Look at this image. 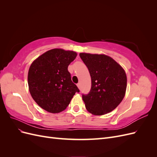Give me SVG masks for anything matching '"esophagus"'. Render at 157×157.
Returning <instances> with one entry per match:
<instances>
[{
  "label": "esophagus",
  "instance_id": "obj_1",
  "mask_svg": "<svg viewBox=\"0 0 157 157\" xmlns=\"http://www.w3.org/2000/svg\"><path fill=\"white\" fill-rule=\"evenodd\" d=\"M77 86H78V88L79 89H80V83H78V84H77Z\"/></svg>",
  "mask_w": 157,
  "mask_h": 157
}]
</instances>
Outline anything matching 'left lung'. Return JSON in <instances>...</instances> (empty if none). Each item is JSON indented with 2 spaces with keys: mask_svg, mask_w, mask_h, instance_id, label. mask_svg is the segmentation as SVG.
I'll return each instance as SVG.
<instances>
[{
  "mask_svg": "<svg viewBox=\"0 0 157 157\" xmlns=\"http://www.w3.org/2000/svg\"><path fill=\"white\" fill-rule=\"evenodd\" d=\"M88 69L92 86L82 99L88 112L103 115L114 110L125 96L127 77L124 70L111 57L104 54H79Z\"/></svg>",
  "mask_w": 157,
  "mask_h": 157,
  "instance_id": "obj_1",
  "label": "left lung"
}]
</instances>
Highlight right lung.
Wrapping results in <instances>:
<instances>
[{"label": "right lung", "instance_id": "obj_1", "mask_svg": "<svg viewBox=\"0 0 157 157\" xmlns=\"http://www.w3.org/2000/svg\"><path fill=\"white\" fill-rule=\"evenodd\" d=\"M77 56L73 51L55 48L46 52L31 63L28 72L29 92L45 111H63L75 93L80 92L67 69Z\"/></svg>", "mask_w": 157, "mask_h": 157}]
</instances>
